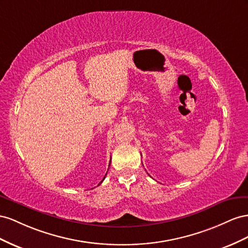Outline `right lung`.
<instances>
[{"label":"right lung","instance_id":"obj_1","mask_svg":"<svg viewBox=\"0 0 248 248\" xmlns=\"http://www.w3.org/2000/svg\"><path fill=\"white\" fill-rule=\"evenodd\" d=\"M109 166H110V164H109ZM105 178H106V175H105V176H104V179H103V181H104V180H105ZM103 181H102V182H103ZM102 182H101V183H100V184H102ZM100 184H98V185H100Z\"/></svg>","mask_w":248,"mask_h":248}]
</instances>
